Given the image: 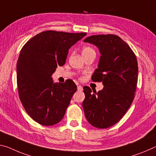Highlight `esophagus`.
I'll use <instances>...</instances> for the list:
<instances>
[{"label":"esophagus","instance_id":"esophagus-1","mask_svg":"<svg viewBox=\"0 0 156 156\" xmlns=\"http://www.w3.org/2000/svg\"><path fill=\"white\" fill-rule=\"evenodd\" d=\"M83 90V87L81 85H78V90L79 91H82Z\"/></svg>","mask_w":156,"mask_h":156}]
</instances>
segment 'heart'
I'll list each match as a JSON object with an SVG mask.
<instances>
[{
    "label": "heart",
    "instance_id": "heart-1",
    "mask_svg": "<svg viewBox=\"0 0 156 156\" xmlns=\"http://www.w3.org/2000/svg\"><path fill=\"white\" fill-rule=\"evenodd\" d=\"M90 53H95L94 51L93 50L91 47L89 46H84L82 50V53L83 55H85V54H88Z\"/></svg>",
    "mask_w": 156,
    "mask_h": 156
}]
</instances>
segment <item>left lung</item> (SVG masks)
<instances>
[{
	"instance_id": "1",
	"label": "left lung",
	"mask_w": 156,
	"mask_h": 156,
	"mask_svg": "<svg viewBox=\"0 0 156 156\" xmlns=\"http://www.w3.org/2000/svg\"><path fill=\"white\" fill-rule=\"evenodd\" d=\"M84 41L99 49L98 69L91 79L102 82L104 87L92 93L90 87L85 86L83 108L91 125L107 128L123 117L134 99L137 83V58L130 46L115 34L92 35Z\"/></svg>"
}]
</instances>
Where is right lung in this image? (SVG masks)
I'll return each mask as SVG.
<instances>
[{"label":"right lung","mask_w":156,"mask_h":156,"mask_svg":"<svg viewBox=\"0 0 156 156\" xmlns=\"http://www.w3.org/2000/svg\"><path fill=\"white\" fill-rule=\"evenodd\" d=\"M87 33L46 30L25 44L16 65L19 98L26 112L43 126L62 119L77 86L73 80L54 83L52 75L65 64L69 49Z\"/></svg>","instance_id":"right-lung-1"}]
</instances>
